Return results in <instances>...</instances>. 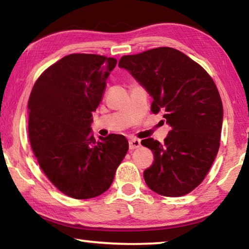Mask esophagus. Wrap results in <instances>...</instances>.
<instances>
[{
	"instance_id": "1",
	"label": "esophagus",
	"mask_w": 249,
	"mask_h": 249,
	"mask_svg": "<svg viewBox=\"0 0 249 249\" xmlns=\"http://www.w3.org/2000/svg\"><path fill=\"white\" fill-rule=\"evenodd\" d=\"M128 144H129V149H135V148H138V147H141V141L136 140V138H130Z\"/></svg>"
}]
</instances>
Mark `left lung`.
<instances>
[{"instance_id":"obj_1","label":"left lung","mask_w":249,"mask_h":249,"mask_svg":"<svg viewBox=\"0 0 249 249\" xmlns=\"http://www.w3.org/2000/svg\"><path fill=\"white\" fill-rule=\"evenodd\" d=\"M127 70L154 99L151 112L162 109L171 130L160 144L142 141L155 161L144 171L150 190L165 196L191 192L208 174L220 147L223 105L208 72L187 54L170 47L123 56Z\"/></svg>"}]
</instances>
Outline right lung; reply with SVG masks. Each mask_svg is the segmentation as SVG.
<instances>
[{
    "mask_svg": "<svg viewBox=\"0 0 249 249\" xmlns=\"http://www.w3.org/2000/svg\"><path fill=\"white\" fill-rule=\"evenodd\" d=\"M116 64L99 54H68L44 71L29 95L34 155L54 187L73 199L107 191L128 150L123 135L95 140L91 128L92 113Z\"/></svg>",
    "mask_w": 249,
    "mask_h": 249,
    "instance_id": "add662e5",
    "label": "right lung"
}]
</instances>
